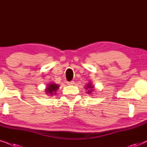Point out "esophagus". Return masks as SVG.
Wrapping results in <instances>:
<instances>
[{
  "mask_svg": "<svg viewBox=\"0 0 147 147\" xmlns=\"http://www.w3.org/2000/svg\"><path fill=\"white\" fill-rule=\"evenodd\" d=\"M68 84H69V85H73V84H74V81L71 80V81L68 82Z\"/></svg>",
  "mask_w": 147,
  "mask_h": 147,
  "instance_id": "obj_1",
  "label": "esophagus"
}]
</instances>
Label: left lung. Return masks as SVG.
<instances>
[{"label": "left lung", "instance_id": "obj_1", "mask_svg": "<svg viewBox=\"0 0 147 147\" xmlns=\"http://www.w3.org/2000/svg\"><path fill=\"white\" fill-rule=\"evenodd\" d=\"M86 89H88V93H91V92L92 91V90H89V88H93V87H92V85H91V83H88V84H87V86H86Z\"/></svg>", "mask_w": 147, "mask_h": 147}]
</instances>
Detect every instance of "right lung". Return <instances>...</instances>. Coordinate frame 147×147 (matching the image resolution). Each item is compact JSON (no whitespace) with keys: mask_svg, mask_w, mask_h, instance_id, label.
<instances>
[{"mask_svg":"<svg viewBox=\"0 0 147 147\" xmlns=\"http://www.w3.org/2000/svg\"><path fill=\"white\" fill-rule=\"evenodd\" d=\"M59 85L57 84H49L48 86L47 87V90H45L47 93H50L51 94H53L54 92H56V90H57Z\"/></svg>","mask_w":147,"mask_h":147,"instance_id":"1","label":"right lung"}]
</instances>
